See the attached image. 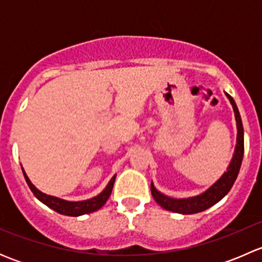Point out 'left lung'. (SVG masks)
Wrapping results in <instances>:
<instances>
[{"label":"left lung","mask_w":262,"mask_h":262,"mask_svg":"<svg viewBox=\"0 0 262 262\" xmlns=\"http://www.w3.org/2000/svg\"><path fill=\"white\" fill-rule=\"evenodd\" d=\"M226 95L229 99V101H231L232 106H233L234 116H236L237 121V144L236 149H234V155L233 157H232V161L231 163H229L228 168H227L226 172L222 175V178L219 179L215 184H213L207 191H204L200 195H196V196L187 198V199H173V198L166 196V195L161 194L158 190H156L153 184H150V192H152L153 199H155L163 209L180 214L200 213L203 212V210H207L208 208L213 207V205L216 204L219 200L223 199V198L228 194L231 187L233 186L234 181H236L237 176H238L239 168H241L242 158H244V126H242L241 115H239L238 107H237L233 97L228 94Z\"/></svg>","instance_id":"left-lung-1"}]
</instances>
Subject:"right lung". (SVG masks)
Here are the masks:
<instances>
[{
	"label": "right lung",
	"mask_w": 262,
	"mask_h": 262,
	"mask_svg": "<svg viewBox=\"0 0 262 262\" xmlns=\"http://www.w3.org/2000/svg\"><path fill=\"white\" fill-rule=\"evenodd\" d=\"M23 172H24V176H25L26 182H28L29 187H30V190L33 191V194L35 195L41 203H44L47 207H49L50 209L55 210L57 213L64 214V215H71V216H78V215H82V214H89V213L99 210L100 208L107 202V199H109L110 194H112L113 191V186H114L115 178H116V176H113L112 180H110L109 184H107V186L105 187V189L102 190V192H100L97 196L83 200V202H67V200L59 199V198H55V196H50V195H47L44 194V192H41L40 190H38L33 184H31V181L29 180V178L26 176L24 168H23Z\"/></svg>",
	"instance_id": "obj_1"
}]
</instances>
